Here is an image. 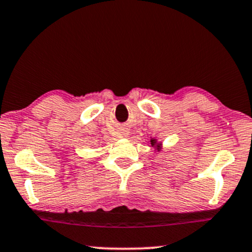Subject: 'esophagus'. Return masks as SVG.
<instances>
[{"label":"esophagus","instance_id":"1","mask_svg":"<svg viewBox=\"0 0 252 252\" xmlns=\"http://www.w3.org/2000/svg\"><path fill=\"white\" fill-rule=\"evenodd\" d=\"M122 135L124 136V137H126V136H128L129 135V130H123V131H122Z\"/></svg>","mask_w":252,"mask_h":252}]
</instances>
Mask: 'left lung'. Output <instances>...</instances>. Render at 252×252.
I'll list each match as a JSON object with an SVG mask.
<instances>
[{"label": "left lung", "instance_id": "1", "mask_svg": "<svg viewBox=\"0 0 252 252\" xmlns=\"http://www.w3.org/2000/svg\"><path fill=\"white\" fill-rule=\"evenodd\" d=\"M150 143H151V146H154V148L156 146V148H157L158 151H160V149H161V148H160V145H161V144H158V143H157V141H156V139L152 138L151 141H150Z\"/></svg>", "mask_w": 252, "mask_h": 252}]
</instances>
